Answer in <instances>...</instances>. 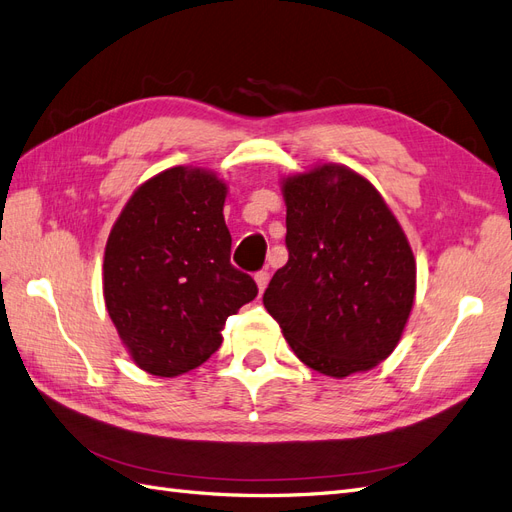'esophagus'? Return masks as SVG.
<instances>
[{"mask_svg": "<svg viewBox=\"0 0 512 512\" xmlns=\"http://www.w3.org/2000/svg\"><path fill=\"white\" fill-rule=\"evenodd\" d=\"M254 280H256L258 292H262V290L267 288V284H269V273H267V271H258V273L254 275Z\"/></svg>", "mask_w": 512, "mask_h": 512, "instance_id": "obj_1", "label": "esophagus"}]
</instances>
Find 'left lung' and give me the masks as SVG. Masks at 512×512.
I'll return each mask as SVG.
<instances>
[{
  "label": "left lung",
  "mask_w": 512,
  "mask_h": 512,
  "mask_svg": "<svg viewBox=\"0 0 512 512\" xmlns=\"http://www.w3.org/2000/svg\"><path fill=\"white\" fill-rule=\"evenodd\" d=\"M288 262L265 290L299 359L346 378L399 344L416 292V262L389 205L365 177L320 164L282 181Z\"/></svg>",
  "instance_id": "obj_1"
}]
</instances>
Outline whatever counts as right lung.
<instances>
[{
	"label": "right lung",
	"instance_id": "1",
	"mask_svg": "<svg viewBox=\"0 0 512 512\" xmlns=\"http://www.w3.org/2000/svg\"><path fill=\"white\" fill-rule=\"evenodd\" d=\"M226 183L205 168L151 177L119 213L104 250V303L132 361L175 378L222 346L226 318L256 282L230 265Z\"/></svg>",
	"mask_w": 512,
	"mask_h": 512
}]
</instances>
